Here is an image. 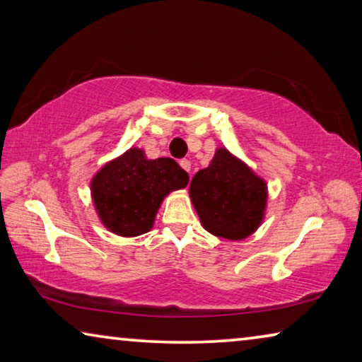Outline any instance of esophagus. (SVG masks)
Masks as SVG:
<instances>
[{"instance_id": "34e87169", "label": "esophagus", "mask_w": 362, "mask_h": 362, "mask_svg": "<svg viewBox=\"0 0 362 362\" xmlns=\"http://www.w3.org/2000/svg\"><path fill=\"white\" fill-rule=\"evenodd\" d=\"M180 166H182V169H185L187 173H189V170H192V163H189L188 159H180Z\"/></svg>"}]
</instances>
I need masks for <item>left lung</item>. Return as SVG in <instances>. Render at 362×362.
Masks as SVG:
<instances>
[{"label":"left lung","instance_id":"8db88e82","mask_svg":"<svg viewBox=\"0 0 362 362\" xmlns=\"http://www.w3.org/2000/svg\"><path fill=\"white\" fill-rule=\"evenodd\" d=\"M189 198L204 228L218 238L241 241L265 217L268 189L246 163L220 146L206 169L194 174Z\"/></svg>","mask_w":362,"mask_h":362}]
</instances>
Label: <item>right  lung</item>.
Instances as JSON below:
<instances>
[{
	"label": "right lung",
	"instance_id": "right-lung-1",
	"mask_svg": "<svg viewBox=\"0 0 362 362\" xmlns=\"http://www.w3.org/2000/svg\"><path fill=\"white\" fill-rule=\"evenodd\" d=\"M187 185L188 174L173 158L148 159L132 146L93 177L90 194L103 226L132 238L150 231L163 199Z\"/></svg>",
	"mask_w": 362,
	"mask_h": 362
}]
</instances>
